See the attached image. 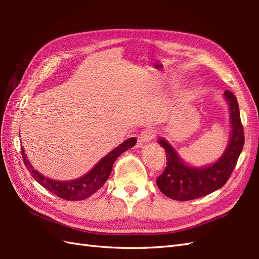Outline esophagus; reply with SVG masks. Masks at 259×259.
Segmentation results:
<instances>
[{"mask_svg": "<svg viewBox=\"0 0 259 259\" xmlns=\"http://www.w3.org/2000/svg\"><path fill=\"white\" fill-rule=\"evenodd\" d=\"M156 135V131L153 129H146L144 131H141V134L139 136V141L141 144H148V142H150L151 139L155 137Z\"/></svg>", "mask_w": 259, "mask_h": 259, "instance_id": "obj_1", "label": "esophagus"}]
</instances>
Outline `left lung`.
<instances>
[{
    "label": "left lung",
    "mask_w": 259,
    "mask_h": 259,
    "mask_svg": "<svg viewBox=\"0 0 259 259\" xmlns=\"http://www.w3.org/2000/svg\"><path fill=\"white\" fill-rule=\"evenodd\" d=\"M230 111V140L223 156L210 166L197 168L186 164L167 140H158L167 157V167L157 178V186L163 195L174 200L187 201L211 194L227 183L243 150L245 137L237 99L225 91Z\"/></svg>",
    "instance_id": "obj_1"
}]
</instances>
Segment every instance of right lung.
Segmentation results:
<instances>
[{"label": "right lung", "instance_id": "right-lung-1", "mask_svg": "<svg viewBox=\"0 0 259 259\" xmlns=\"http://www.w3.org/2000/svg\"><path fill=\"white\" fill-rule=\"evenodd\" d=\"M136 142L137 139L135 137L126 139L120 146L114 148L111 152H109L106 157H103L83 177L70 181H59L45 177V176L36 171L32 167L30 161L27 160L23 147H21V152L25 167L29 169L32 177L38 184L45 187L47 190L52 192L53 195L62 198V199L78 201L87 199V198H89L91 195H93L96 191L101 188L104 183L108 180L110 174H111L115 159L121 153H123L124 151L130 149V148H133L136 145Z\"/></svg>", "mask_w": 259, "mask_h": 259}]
</instances>
